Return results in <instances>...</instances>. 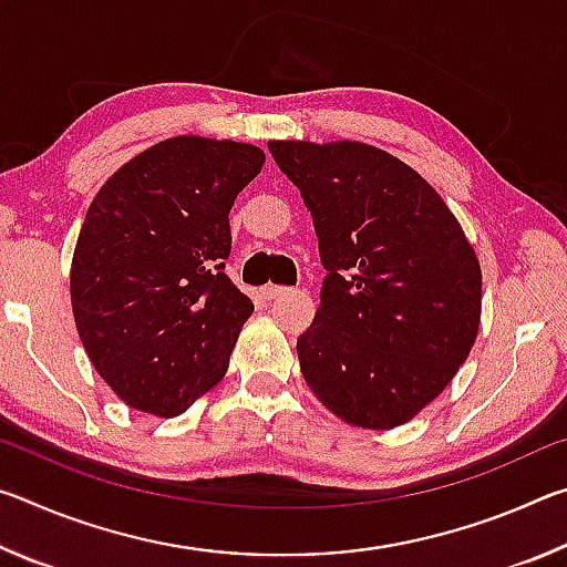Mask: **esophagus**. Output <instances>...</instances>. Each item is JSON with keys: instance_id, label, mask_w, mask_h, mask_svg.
<instances>
[{"instance_id": "obj_1", "label": "esophagus", "mask_w": 567, "mask_h": 567, "mask_svg": "<svg viewBox=\"0 0 567 567\" xmlns=\"http://www.w3.org/2000/svg\"><path fill=\"white\" fill-rule=\"evenodd\" d=\"M287 292H290V287H282V285H265L262 287L265 300H277V297H282Z\"/></svg>"}]
</instances>
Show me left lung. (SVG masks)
<instances>
[{
    "instance_id": "8db88e82",
    "label": "left lung",
    "mask_w": 567,
    "mask_h": 567,
    "mask_svg": "<svg viewBox=\"0 0 567 567\" xmlns=\"http://www.w3.org/2000/svg\"><path fill=\"white\" fill-rule=\"evenodd\" d=\"M267 147L310 209L328 270L297 338L305 382L348 425H405L475 344V249L430 182L385 150L350 140Z\"/></svg>"
}]
</instances>
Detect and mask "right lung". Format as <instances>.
Listing matches in <instances>:
<instances>
[{"label":"right lung","instance_id":"add662e5","mask_svg":"<svg viewBox=\"0 0 567 567\" xmlns=\"http://www.w3.org/2000/svg\"><path fill=\"white\" fill-rule=\"evenodd\" d=\"M262 165L247 142L179 134L94 195L72 257V312L94 370L130 408L175 417L225 378L255 310L225 275L229 209Z\"/></svg>","mask_w":567,"mask_h":567}]
</instances>
